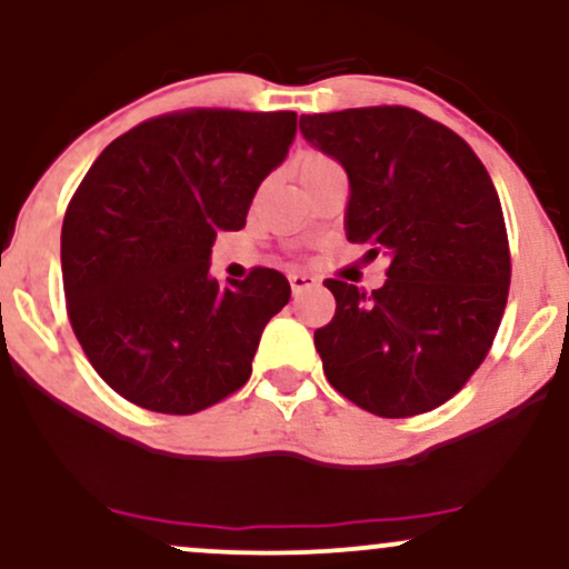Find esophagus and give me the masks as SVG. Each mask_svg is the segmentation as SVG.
I'll list each match as a JSON object with an SVG mask.
<instances>
[{
  "label": "esophagus",
  "instance_id": "1",
  "mask_svg": "<svg viewBox=\"0 0 569 569\" xmlns=\"http://www.w3.org/2000/svg\"><path fill=\"white\" fill-rule=\"evenodd\" d=\"M289 283H291L293 293H299V291H307V289H316L318 280L312 278L310 272H291V276H289Z\"/></svg>",
  "mask_w": 569,
  "mask_h": 569
}]
</instances>
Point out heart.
<instances>
[{"instance_id": "1", "label": "heart", "mask_w": 569, "mask_h": 569, "mask_svg": "<svg viewBox=\"0 0 569 569\" xmlns=\"http://www.w3.org/2000/svg\"><path fill=\"white\" fill-rule=\"evenodd\" d=\"M329 171H339V162L331 160L329 154L323 152H302L297 160H293V176L299 179V184Z\"/></svg>"}]
</instances>
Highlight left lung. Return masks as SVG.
I'll use <instances>...</instances> for the list:
<instances>
[{"label": "left lung", "instance_id": "obj_1", "mask_svg": "<svg viewBox=\"0 0 569 569\" xmlns=\"http://www.w3.org/2000/svg\"><path fill=\"white\" fill-rule=\"evenodd\" d=\"M299 130L350 179V243L388 257L382 289L329 278L316 331L326 380L377 417H415L471 380L498 335L511 251L498 189L455 130L409 107L302 114Z\"/></svg>", "mask_w": 569, "mask_h": 569}]
</instances>
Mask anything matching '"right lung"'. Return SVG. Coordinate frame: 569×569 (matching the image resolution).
Returning <instances> with one entry per match:
<instances>
[{
  "label": "right lung",
  "mask_w": 569,
  "mask_h": 569,
  "mask_svg": "<svg viewBox=\"0 0 569 569\" xmlns=\"http://www.w3.org/2000/svg\"><path fill=\"white\" fill-rule=\"evenodd\" d=\"M293 112L184 109L130 128L98 154L61 230L71 329L109 388L136 407L194 415L251 377L267 321L289 305L283 272L208 276L217 232L243 230L283 162Z\"/></svg>",
  "instance_id": "obj_1"
}]
</instances>
